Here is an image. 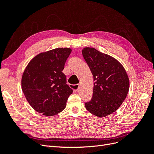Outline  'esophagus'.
Here are the masks:
<instances>
[{
    "label": "esophagus",
    "instance_id": "obj_1",
    "mask_svg": "<svg viewBox=\"0 0 154 154\" xmlns=\"http://www.w3.org/2000/svg\"><path fill=\"white\" fill-rule=\"evenodd\" d=\"M71 87L72 88L74 92H77L79 88V85L75 84V85H71Z\"/></svg>",
    "mask_w": 154,
    "mask_h": 154
}]
</instances>
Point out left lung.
I'll return each mask as SVG.
<instances>
[{
    "mask_svg": "<svg viewBox=\"0 0 154 154\" xmlns=\"http://www.w3.org/2000/svg\"><path fill=\"white\" fill-rule=\"evenodd\" d=\"M82 54L94 78L91 100L86 109L97 117H105L118 109L129 90V79L118 60L94 48H85Z\"/></svg>",
    "mask_w": 154,
    "mask_h": 154,
    "instance_id": "left-lung-1",
    "label": "left lung"
}]
</instances>
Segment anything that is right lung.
I'll return each instance as SVG.
<instances>
[{"mask_svg":"<svg viewBox=\"0 0 154 154\" xmlns=\"http://www.w3.org/2000/svg\"><path fill=\"white\" fill-rule=\"evenodd\" d=\"M70 48H57L40 53L27 65L22 78V88L32 108L53 116L66 106L72 89L62 72Z\"/></svg>","mask_w":154,"mask_h":154,"instance_id":"obj_1","label":"right lung"}]
</instances>
